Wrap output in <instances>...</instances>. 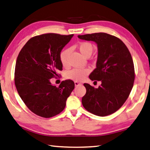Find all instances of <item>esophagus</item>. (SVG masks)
Segmentation results:
<instances>
[{"instance_id": "esophagus-1", "label": "esophagus", "mask_w": 150, "mask_h": 150, "mask_svg": "<svg viewBox=\"0 0 150 150\" xmlns=\"http://www.w3.org/2000/svg\"><path fill=\"white\" fill-rule=\"evenodd\" d=\"M74 85H75L76 87H77V86H79V85H80L81 84L80 83H79V82H78V81H74Z\"/></svg>"}]
</instances>
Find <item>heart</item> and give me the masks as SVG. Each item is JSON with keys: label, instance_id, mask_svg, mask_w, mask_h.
Here are the masks:
<instances>
[{"label": "heart", "instance_id": "1", "mask_svg": "<svg viewBox=\"0 0 150 150\" xmlns=\"http://www.w3.org/2000/svg\"><path fill=\"white\" fill-rule=\"evenodd\" d=\"M78 48L81 54L85 57H89L93 54L94 50L93 45L89 42H81L78 45ZM69 48H65L61 52L59 58L61 63L64 67L68 65V57L70 54ZM90 70L88 68L83 69H73L67 72L66 76L67 78L72 79L76 81H81L86 77V76L89 73Z\"/></svg>", "mask_w": 150, "mask_h": 150}]
</instances>
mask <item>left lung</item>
<instances>
[{"mask_svg": "<svg viewBox=\"0 0 150 150\" xmlns=\"http://www.w3.org/2000/svg\"><path fill=\"white\" fill-rule=\"evenodd\" d=\"M78 37L97 44L96 68L89 78L102 82L98 88L83 84L87 91L82 98V104L87 111L100 117L114 113L127 99L135 80V69L129 51L120 39L106 33Z\"/></svg>", "mask_w": 150, "mask_h": 150, "instance_id": "left-lung-1", "label": "left lung"}]
</instances>
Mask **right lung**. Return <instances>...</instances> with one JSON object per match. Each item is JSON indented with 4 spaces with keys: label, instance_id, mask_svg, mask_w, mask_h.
I'll list each match as a JSON object with an SVG mask.
<instances>
[{
    "label": "right lung",
    "instance_id": "right-lung-1",
    "mask_svg": "<svg viewBox=\"0 0 150 150\" xmlns=\"http://www.w3.org/2000/svg\"><path fill=\"white\" fill-rule=\"evenodd\" d=\"M73 35L50 33L33 37L18 55L15 87L27 108L39 117L50 118L59 114L74 88L71 79L62 81L57 87L50 81L58 71H62L59 55Z\"/></svg>",
    "mask_w": 150,
    "mask_h": 150
}]
</instances>
